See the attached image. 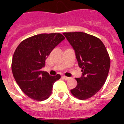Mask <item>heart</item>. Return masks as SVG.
<instances>
[{"instance_id":"b5f03b06","label":"heart","mask_w":124,"mask_h":124,"mask_svg":"<svg viewBox=\"0 0 124 124\" xmlns=\"http://www.w3.org/2000/svg\"><path fill=\"white\" fill-rule=\"evenodd\" d=\"M65 54H66V56H69L70 58H73V52H72L70 50H68L65 53Z\"/></svg>"}]
</instances>
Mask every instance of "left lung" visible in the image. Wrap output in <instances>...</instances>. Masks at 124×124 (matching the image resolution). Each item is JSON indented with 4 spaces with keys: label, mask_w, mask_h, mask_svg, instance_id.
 I'll use <instances>...</instances> for the list:
<instances>
[{
    "label": "left lung",
    "mask_w": 124,
    "mask_h": 124,
    "mask_svg": "<svg viewBox=\"0 0 124 124\" xmlns=\"http://www.w3.org/2000/svg\"><path fill=\"white\" fill-rule=\"evenodd\" d=\"M60 33H43L24 40L13 56L11 70L16 82L24 94L33 100L43 101L52 93L59 74H50L42 68L52 50L62 40Z\"/></svg>",
    "instance_id": "obj_1"
}]
</instances>
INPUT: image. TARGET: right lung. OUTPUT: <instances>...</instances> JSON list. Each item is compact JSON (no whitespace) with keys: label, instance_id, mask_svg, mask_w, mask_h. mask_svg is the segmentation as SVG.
I'll list each match as a JSON object with an SVG mask.
<instances>
[{"label":"right lung","instance_id":"add662e5","mask_svg":"<svg viewBox=\"0 0 124 124\" xmlns=\"http://www.w3.org/2000/svg\"><path fill=\"white\" fill-rule=\"evenodd\" d=\"M64 35L75 51L82 72L81 77L76 78L77 85L71 93L80 100L90 98L106 82L110 68L109 54L100 40L96 41L95 37L88 34L73 32Z\"/></svg>","mask_w":124,"mask_h":124}]
</instances>
